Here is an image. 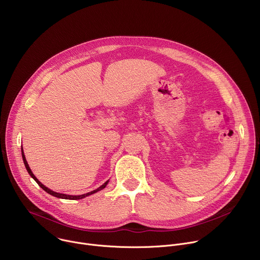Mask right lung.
Segmentation results:
<instances>
[{
    "label": "right lung",
    "mask_w": 260,
    "mask_h": 260,
    "mask_svg": "<svg viewBox=\"0 0 260 260\" xmlns=\"http://www.w3.org/2000/svg\"><path fill=\"white\" fill-rule=\"evenodd\" d=\"M22 159H23V162H24V166H25V169H26V171L28 172V174L30 175V177L38 183V185L39 186L42 188V189H44L47 193H49V194H51V196H53V197H55V198H59V199H64V200H80V199H83V198H85V197H87V196H90V194H92V193H95V192H98L99 190H102V189H104L105 187H106V185L108 184V182L109 181H107V182H105L102 186H100L98 189H95V190H92V191H90V192H88V193H85V194H81V196H68V194H62V193H57V192H54V191H52V190H50L49 188H47L46 186H44V185L37 179L36 177H35V175L32 174V172L30 171V169H29V167H28V165H27V162H26V159H25V156H24V154H23V151H22Z\"/></svg>",
    "instance_id": "1"
}]
</instances>
